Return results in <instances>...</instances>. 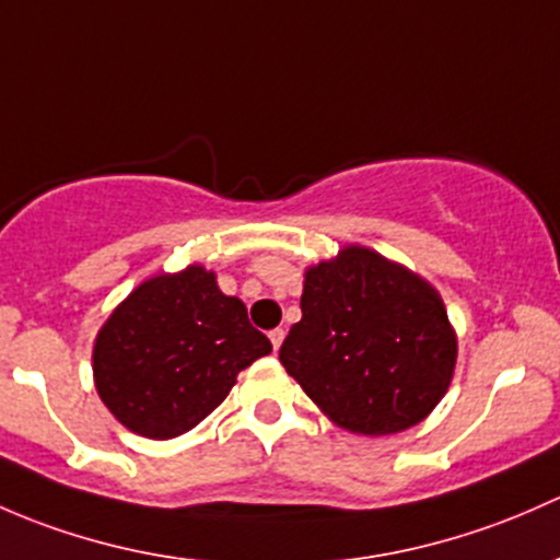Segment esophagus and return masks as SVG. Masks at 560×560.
Listing matches in <instances>:
<instances>
[{
	"mask_svg": "<svg viewBox=\"0 0 560 560\" xmlns=\"http://www.w3.org/2000/svg\"><path fill=\"white\" fill-rule=\"evenodd\" d=\"M282 339H285V331H282V328H272V331H269V342H272L275 353H278V350H280Z\"/></svg>",
	"mask_w": 560,
	"mask_h": 560,
	"instance_id": "34e87169",
	"label": "esophagus"
}]
</instances>
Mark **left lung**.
I'll list each match as a JSON object with an SVG mask.
<instances>
[{"label": "left lung", "instance_id": "1", "mask_svg": "<svg viewBox=\"0 0 560 560\" xmlns=\"http://www.w3.org/2000/svg\"><path fill=\"white\" fill-rule=\"evenodd\" d=\"M458 342L423 278L361 245L304 272L302 320L280 364L353 434H399L445 396Z\"/></svg>", "mask_w": 560, "mask_h": 560}]
</instances>
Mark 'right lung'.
I'll use <instances>...</instances> for the list:
<instances>
[{
    "label": "right lung",
    "instance_id": "add662e5",
    "mask_svg": "<svg viewBox=\"0 0 560 560\" xmlns=\"http://www.w3.org/2000/svg\"><path fill=\"white\" fill-rule=\"evenodd\" d=\"M272 353L245 304L218 288L205 267L155 275L137 285L100 328L94 383L120 423L148 440L199 425L237 383Z\"/></svg>",
    "mask_w": 560,
    "mask_h": 560
}]
</instances>
